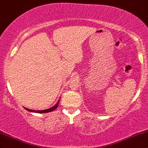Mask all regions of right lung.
Returning a JSON list of instances; mask_svg holds the SVG:
<instances>
[{"mask_svg":"<svg viewBox=\"0 0 148 148\" xmlns=\"http://www.w3.org/2000/svg\"><path fill=\"white\" fill-rule=\"evenodd\" d=\"M59 102H60V100L58 101V103H56V105L54 106H53L52 108H50L49 109H47V110H29V109H27V108H25L28 111H30V112H38V113H44V112H51V111L56 110V108H57L58 106V104H59Z\"/></svg>","mask_w":148,"mask_h":148,"instance_id":"right-lung-1","label":"right lung"}]
</instances>
